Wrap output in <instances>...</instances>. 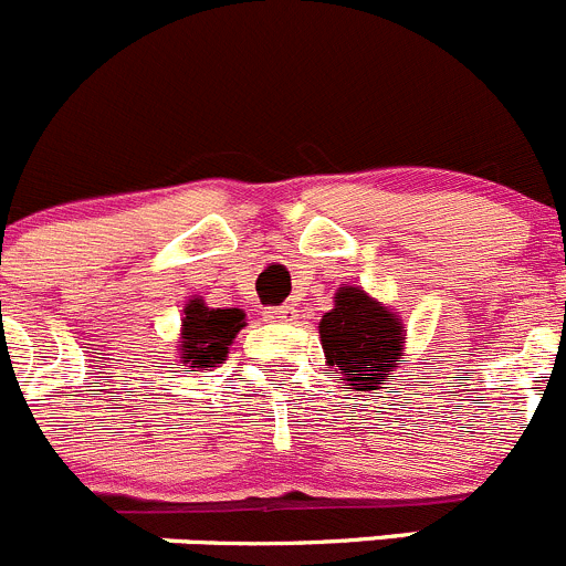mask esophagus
Wrapping results in <instances>:
<instances>
[{"label":"esophagus","instance_id":"1","mask_svg":"<svg viewBox=\"0 0 566 566\" xmlns=\"http://www.w3.org/2000/svg\"><path fill=\"white\" fill-rule=\"evenodd\" d=\"M266 318H270V322H294L296 318V311H294V305H289V302H285V305H275V307H266Z\"/></svg>","mask_w":566,"mask_h":566}]
</instances>
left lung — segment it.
Listing matches in <instances>:
<instances>
[{"instance_id": "8db88e82", "label": "left lung", "mask_w": 566, "mask_h": 566, "mask_svg": "<svg viewBox=\"0 0 566 566\" xmlns=\"http://www.w3.org/2000/svg\"><path fill=\"white\" fill-rule=\"evenodd\" d=\"M324 357L338 368L355 390H377L401 357V322L363 294L344 285L335 294V307L318 324Z\"/></svg>"}]
</instances>
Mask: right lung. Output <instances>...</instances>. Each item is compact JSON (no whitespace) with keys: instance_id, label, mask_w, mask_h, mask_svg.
Instances as JSON below:
<instances>
[{"instance_id":"add662e5","label":"right lung","mask_w":566,"mask_h":566,"mask_svg":"<svg viewBox=\"0 0 566 566\" xmlns=\"http://www.w3.org/2000/svg\"><path fill=\"white\" fill-rule=\"evenodd\" d=\"M244 327V313L239 307H206L203 300H192L184 307L181 352L184 363L192 368H214L228 357L239 329Z\"/></svg>"}]
</instances>
